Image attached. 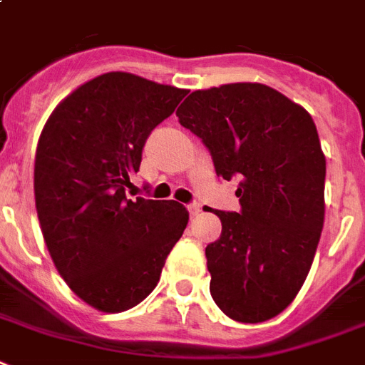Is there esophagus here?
Wrapping results in <instances>:
<instances>
[{
    "label": "esophagus",
    "mask_w": 365,
    "mask_h": 365,
    "mask_svg": "<svg viewBox=\"0 0 365 365\" xmlns=\"http://www.w3.org/2000/svg\"><path fill=\"white\" fill-rule=\"evenodd\" d=\"M188 212H190V216H197L201 212V205L200 203H190L188 205Z\"/></svg>",
    "instance_id": "esophagus-1"
}]
</instances>
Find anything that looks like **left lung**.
I'll return each instance as SVG.
<instances>
[{
  "mask_svg": "<svg viewBox=\"0 0 365 365\" xmlns=\"http://www.w3.org/2000/svg\"><path fill=\"white\" fill-rule=\"evenodd\" d=\"M179 123L203 141L216 175L237 179L239 212L215 210L205 248L210 294L227 317L263 323L293 302L324 222V160L312 115L263 83L194 91Z\"/></svg>",
  "mask_w": 365,
  "mask_h": 365,
  "instance_id": "obj_1",
  "label": "left lung"
}]
</instances>
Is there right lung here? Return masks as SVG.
Here are the masks:
<instances>
[{"label":"right lung","instance_id":"1","mask_svg":"<svg viewBox=\"0 0 365 365\" xmlns=\"http://www.w3.org/2000/svg\"><path fill=\"white\" fill-rule=\"evenodd\" d=\"M186 93L108 72L68 95L41 134L35 205L44 242L68 287L101 312L140 304L186 230L185 205L126 195L147 138Z\"/></svg>","mask_w":365,"mask_h":365}]
</instances>
